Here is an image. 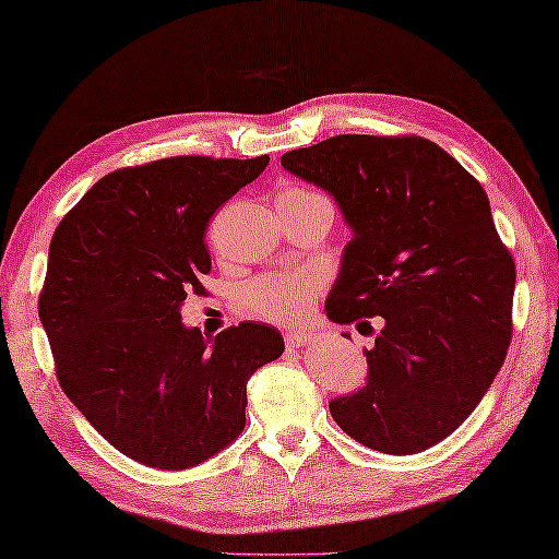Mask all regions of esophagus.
Masks as SVG:
<instances>
[{
	"label": "esophagus",
	"instance_id": "1",
	"mask_svg": "<svg viewBox=\"0 0 559 559\" xmlns=\"http://www.w3.org/2000/svg\"><path fill=\"white\" fill-rule=\"evenodd\" d=\"M312 340H314V336L307 334V332H287L285 334L287 346H307V344H312Z\"/></svg>",
	"mask_w": 559,
	"mask_h": 559
}]
</instances>
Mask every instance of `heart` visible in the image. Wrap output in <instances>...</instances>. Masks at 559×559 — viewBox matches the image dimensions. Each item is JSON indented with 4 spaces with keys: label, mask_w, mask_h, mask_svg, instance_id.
Returning <instances> with one entry per match:
<instances>
[{
    "label": "heart",
    "mask_w": 559,
    "mask_h": 559,
    "mask_svg": "<svg viewBox=\"0 0 559 559\" xmlns=\"http://www.w3.org/2000/svg\"><path fill=\"white\" fill-rule=\"evenodd\" d=\"M301 198H324L314 190L289 186L280 190V200H301ZM324 280L317 272H267L247 282L242 289V305L247 312L277 324H297L312 314L317 297L322 295Z\"/></svg>",
    "instance_id": "obj_1"
}]
</instances>
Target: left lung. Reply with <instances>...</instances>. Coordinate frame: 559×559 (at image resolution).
Instances as JSON below:
<instances>
[{"instance_id":"obj_1","label":"left lung","mask_w":559,"mask_h":559,"mask_svg":"<svg viewBox=\"0 0 559 559\" xmlns=\"http://www.w3.org/2000/svg\"><path fill=\"white\" fill-rule=\"evenodd\" d=\"M282 166L324 188L354 230L326 317H381L369 381L329 411L373 451H426L473 414L510 346L515 262L486 190L420 135H334Z\"/></svg>"}]
</instances>
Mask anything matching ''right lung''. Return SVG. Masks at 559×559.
Instances as JSON below:
<instances>
[{"mask_svg":"<svg viewBox=\"0 0 559 559\" xmlns=\"http://www.w3.org/2000/svg\"><path fill=\"white\" fill-rule=\"evenodd\" d=\"M267 163L176 155L114 170L51 237L39 319L57 379L116 451L151 468H193L230 445L247 381L285 352L267 324L205 340L180 319L210 272V217Z\"/></svg>","mask_w":559,"mask_h":559,"instance_id":"add662e5","label":"right lung"}]
</instances>
